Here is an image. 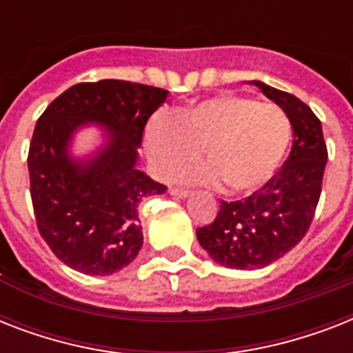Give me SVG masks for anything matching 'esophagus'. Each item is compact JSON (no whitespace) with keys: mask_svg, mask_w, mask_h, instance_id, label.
Masks as SVG:
<instances>
[{"mask_svg":"<svg viewBox=\"0 0 353 353\" xmlns=\"http://www.w3.org/2000/svg\"><path fill=\"white\" fill-rule=\"evenodd\" d=\"M168 192H170L174 198H181V199L188 196V190H183V188H170Z\"/></svg>","mask_w":353,"mask_h":353,"instance_id":"1","label":"esophagus"}]
</instances>
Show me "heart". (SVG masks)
Returning <instances> with one entry per match:
<instances>
[{"instance_id": "b5f03b06", "label": "heart", "mask_w": 353, "mask_h": 353, "mask_svg": "<svg viewBox=\"0 0 353 353\" xmlns=\"http://www.w3.org/2000/svg\"><path fill=\"white\" fill-rule=\"evenodd\" d=\"M293 128L280 108L241 95H220L157 117L144 133L152 170L174 177L203 150L209 166L183 176L198 183L221 181L231 196H251L268 185L290 152Z\"/></svg>"}]
</instances>
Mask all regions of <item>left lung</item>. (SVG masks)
<instances>
[{
  "label": "left lung",
  "mask_w": 353,
  "mask_h": 353,
  "mask_svg": "<svg viewBox=\"0 0 353 353\" xmlns=\"http://www.w3.org/2000/svg\"><path fill=\"white\" fill-rule=\"evenodd\" d=\"M279 104L293 128V148L276 176L240 201H221L212 223L196 231L214 262L231 269H260L304 238L317 209L328 150L312 108L291 93L252 80Z\"/></svg>",
  "instance_id": "1"
}]
</instances>
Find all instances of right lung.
Here are the masks:
<instances>
[{"label":"right lung","mask_w":353,"mask_h":353,"mask_svg":"<svg viewBox=\"0 0 353 353\" xmlns=\"http://www.w3.org/2000/svg\"><path fill=\"white\" fill-rule=\"evenodd\" d=\"M168 91L126 80L71 85L38 119L29 146L30 199L38 231L65 265L117 273L143 247L139 203L166 187L137 168L144 126ZM105 128L107 143L85 160L68 154L77 129Z\"/></svg>","instance_id":"add662e5"}]
</instances>
